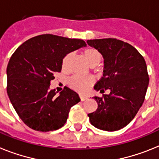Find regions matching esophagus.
Segmentation results:
<instances>
[{"instance_id": "34e87169", "label": "esophagus", "mask_w": 159, "mask_h": 159, "mask_svg": "<svg viewBox=\"0 0 159 159\" xmlns=\"http://www.w3.org/2000/svg\"><path fill=\"white\" fill-rule=\"evenodd\" d=\"M80 99H81V102H83V101H85L87 99V97L83 96V95H80Z\"/></svg>"}]
</instances>
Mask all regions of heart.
Here are the masks:
<instances>
[{"label":"heart","mask_w":159,"mask_h":159,"mask_svg":"<svg viewBox=\"0 0 159 159\" xmlns=\"http://www.w3.org/2000/svg\"><path fill=\"white\" fill-rule=\"evenodd\" d=\"M82 54L88 64L94 66L99 64L102 59V55L99 50L93 47H87L82 51ZM71 57V53H67L61 61V68L63 70H67L69 61ZM93 84V79L91 77H80L73 76L68 81V85L71 89L78 92H85Z\"/></svg>","instance_id":"1"}]
</instances>
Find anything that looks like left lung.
Segmentation results:
<instances>
[{
    "mask_svg": "<svg viewBox=\"0 0 159 159\" xmlns=\"http://www.w3.org/2000/svg\"><path fill=\"white\" fill-rule=\"evenodd\" d=\"M87 44L104 58L103 76L94 89L110 91L93 97L98 108L88 114L89 121L102 130H118L134 119L145 100L149 85L146 61L134 47L116 38L88 40Z\"/></svg>",
    "mask_w": 159,
    "mask_h": 159,
    "instance_id": "1",
    "label": "left lung"
}]
</instances>
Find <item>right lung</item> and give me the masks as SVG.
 Masks as SVG:
<instances>
[{
  "label": "right lung",
  "instance_id": "add662e5",
  "mask_svg": "<svg viewBox=\"0 0 159 159\" xmlns=\"http://www.w3.org/2000/svg\"><path fill=\"white\" fill-rule=\"evenodd\" d=\"M81 39L42 34L25 41L7 66V93L20 119L34 130L48 132L62 127L70 108L80 102L78 94L64 88L57 96L49 90L55 73L61 70L67 53L85 46Z\"/></svg>",
  "mask_w": 159,
  "mask_h": 159
}]
</instances>
